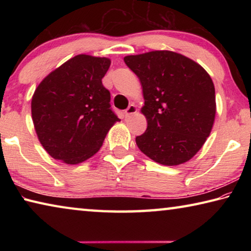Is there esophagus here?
<instances>
[{
  "instance_id": "obj_1",
  "label": "esophagus",
  "mask_w": 251,
  "mask_h": 251,
  "mask_svg": "<svg viewBox=\"0 0 251 251\" xmlns=\"http://www.w3.org/2000/svg\"><path fill=\"white\" fill-rule=\"evenodd\" d=\"M136 113H137V107H136V105H134V104L129 105L128 108L125 110L126 117H129L130 115H134V114H136Z\"/></svg>"
}]
</instances>
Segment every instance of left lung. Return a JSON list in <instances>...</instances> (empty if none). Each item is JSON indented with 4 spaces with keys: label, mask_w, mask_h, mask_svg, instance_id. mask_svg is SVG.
I'll return each instance as SVG.
<instances>
[{
    "label": "left lung",
    "mask_w": 251,
    "mask_h": 251,
    "mask_svg": "<svg viewBox=\"0 0 251 251\" xmlns=\"http://www.w3.org/2000/svg\"><path fill=\"white\" fill-rule=\"evenodd\" d=\"M124 61L141 80L145 100L141 112L147 129L136 137L139 150L165 166L192 159L215 122V86L209 74L173 50L128 55Z\"/></svg>",
    "instance_id": "8db88e82"
}]
</instances>
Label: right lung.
I'll list each match as a JSON object with an SVG mask.
<instances>
[{"label":"right lung","mask_w":251,"mask_h":251,"mask_svg":"<svg viewBox=\"0 0 251 251\" xmlns=\"http://www.w3.org/2000/svg\"><path fill=\"white\" fill-rule=\"evenodd\" d=\"M110 58L79 54L50 72L32 96L34 129L50 156L67 165L91 158L116 122L101 83Z\"/></svg>","instance_id":"obj_1"}]
</instances>
